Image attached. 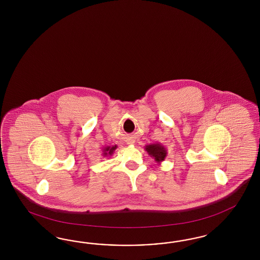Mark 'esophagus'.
Here are the masks:
<instances>
[{
	"label": "esophagus",
	"mask_w": 260,
	"mask_h": 260,
	"mask_svg": "<svg viewBox=\"0 0 260 260\" xmlns=\"http://www.w3.org/2000/svg\"><path fill=\"white\" fill-rule=\"evenodd\" d=\"M134 141H128L127 142V144H129V145H134Z\"/></svg>",
	"instance_id": "1"
}]
</instances>
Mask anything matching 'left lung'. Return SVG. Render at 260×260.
<instances>
[{"instance_id":"left-lung-1","label":"left lung","mask_w":260,"mask_h":260,"mask_svg":"<svg viewBox=\"0 0 260 260\" xmlns=\"http://www.w3.org/2000/svg\"><path fill=\"white\" fill-rule=\"evenodd\" d=\"M144 149L148 152L150 157L154 158V160L157 162L158 164L163 162L168 155L167 149L161 143H153V144L146 145Z\"/></svg>"}]
</instances>
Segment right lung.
Here are the masks:
<instances>
[{
	"mask_svg": "<svg viewBox=\"0 0 260 260\" xmlns=\"http://www.w3.org/2000/svg\"><path fill=\"white\" fill-rule=\"evenodd\" d=\"M116 149H117V146H116V145H114V146H106V147H104V149H103L102 150L103 156H104V157H109V156H111Z\"/></svg>",
	"mask_w": 260,
	"mask_h": 260,
	"instance_id": "add662e5",
	"label": "right lung"
}]
</instances>
